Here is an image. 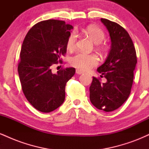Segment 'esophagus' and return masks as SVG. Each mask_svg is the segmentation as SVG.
Segmentation results:
<instances>
[{"mask_svg": "<svg viewBox=\"0 0 149 149\" xmlns=\"http://www.w3.org/2000/svg\"><path fill=\"white\" fill-rule=\"evenodd\" d=\"M76 72L77 74H79V75L83 74V71H80V70H79V69H77L76 71Z\"/></svg>", "mask_w": 149, "mask_h": 149, "instance_id": "obj_1", "label": "esophagus"}]
</instances>
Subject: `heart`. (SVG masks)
Instances as JSON below:
<instances>
[{"label":"heart","mask_w":149,"mask_h":149,"mask_svg":"<svg viewBox=\"0 0 149 149\" xmlns=\"http://www.w3.org/2000/svg\"><path fill=\"white\" fill-rule=\"evenodd\" d=\"M86 33L95 44H100L105 38L104 31L97 27L89 26L84 29ZM77 35L75 32L71 33L67 40V48L72 50L76 47ZM70 64L82 71H89L99 64V59L95 54H88L83 52H77L70 59Z\"/></svg>","instance_id":"1"}]
</instances>
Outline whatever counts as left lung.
<instances>
[{
  "instance_id": "obj_1",
  "label": "left lung",
  "mask_w": 149,
  "mask_h": 149,
  "mask_svg": "<svg viewBox=\"0 0 149 149\" xmlns=\"http://www.w3.org/2000/svg\"><path fill=\"white\" fill-rule=\"evenodd\" d=\"M111 38V49L97 71L107 82L93 77L90 87V99L97 109L110 112L122 106L131 92L136 67V54L127 31L116 22L101 19Z\"/></svg>"
}]
</instances>
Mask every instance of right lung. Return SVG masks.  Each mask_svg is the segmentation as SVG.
I'll use <instances>...</instances> for the list:
<instances>
[{"label": "right lung", "mask_w": 149, "mask_h": 149, "mask_svg": "<svg viewBox=\"0 0 149 149\" xmlns=\"http://www.w3.org/2000/svg\"><path fill=\"white\" fill-rule=\"evenodd\" d=\"M73 28L64 21L45 20L34 25L24 40L19 77L26 98L39 111H53L64 103L66 84L76 69L69 67L53 73L51 66L66 52Z\"/></svg>", "instance_id": "add662e5"}]
</instances>
